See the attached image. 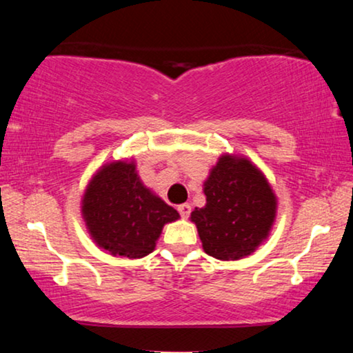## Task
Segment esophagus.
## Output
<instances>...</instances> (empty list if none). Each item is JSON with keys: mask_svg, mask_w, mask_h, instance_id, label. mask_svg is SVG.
Masks as SVG:
<instances>
[{"mask_svg": "<svg viewBox=\"0 0 353 353\" xmlns=\"http://www.w3.org/2000/svg\"><path fill=\"white\" fill-rule=\"evenodd\" d=\"M179 213H181V216L182 218H189L190 216V211H192V206L189 205V203H182V205H179Z\"/></svg>", "mask_w": 353, "mask_h": 353, "instance_id": "esophagus-1", "label": "esophagus"}]
</instances>
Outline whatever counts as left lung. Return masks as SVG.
I'll return each instance as SVG.
<instances>
[{
	"label": "left lung",
	"mask_w": 353,
	"mask_h": 353,
	"mask_svg": "<svg viewBox=\"0 0 353 353\" xmlns=\"http://www.w3.org/2000/svg\"><path fill=\"white\" fill-rule=\"evenodd\" d=\"M206 205L195 208V223L205 253L218 260L252 255L270 236L278 199L250 159L223 154L203 184Z\"/></svg>",
	"instance_id": "1"
}]
</instances>
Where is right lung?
<instances>
[{
  "label": "right lung",
  "instance_id": "right-lung-1",
  "mask_svg": "<svg viewBox=\"0 0 353 353\" xmlns=\"http://www.w3.org/2000/svg\"><path fill=\"white\" fill-rule=\"evenodd\" d=\"M82 216L98 247L125 258L152 253L163 225L179 219L172 206L143 185L132 159L108 163L93 174Z\"/></svg>",
  "mask_w": 353,
  "mask_h": 353
}]
</instances>
